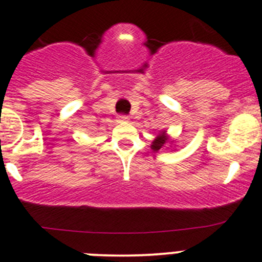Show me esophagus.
<instances>
[{"label":"esophagus","mask_w":262,"mask_h":262,"mask_svg":"<svg viewBox=\"0 0 262 262\" xmlns=\"http://www.w3.org/2000/svg\"><path fill=\"white\" fill-rule=\"evenodd\" d=\"M129 116L126 115H119L118 116V123H128Z\"/></svg>","instance_id":"34e87169"}]
</instances>
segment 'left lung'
Returning <instances> with one entry per match:
<instances>
[{
  "label": "left lung",
  "mask_w": 262,
  "mask_h": 262,
  "mask_svg": "<svg viewBox=\"0 0 262 262\" xmlns=\"http://www.w3.org/2000/svg\"><path fill=\"white\" fill-rule=\"evenodd\" d=\"M172 143H174V139H171V137H169L166 130H161L159 133V136H157L156 138L154 139V142H152L151 148L154 149V151H159V149L166 147L167 144H170V147H172ZM167 148H169V147H167Z\"/></svg>",
  "instance_id": "8db88e82"
}]
</instances>
